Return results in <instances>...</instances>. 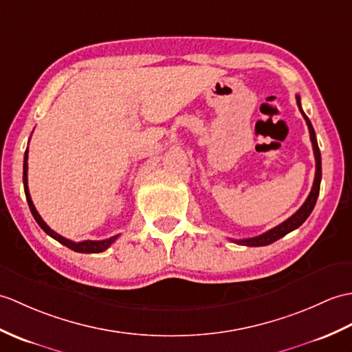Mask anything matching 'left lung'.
<instances>
[{"mask_svg":"<svg viewBox=\"0 0 352 352\" xmlns=\"http://www.w3.org/2000/svg\"><path fill=\"white\" fill-rule=\"evenodd\" d=\"M297 97V106L298 109L301 112V116L305 117L306 120V124L309 127V133H310V141H312V145H314V154H315V162H316V170H315V179H314V186H312V190H310L307 199L305 201L303 206H301L297 213H294L289 219L285 220V222H282L280 225H277L276 228H273V230H270L264 234H261L258 236H253V239H244V240H232L234 243L236 244H243V246H250V248H258V246H267V244H272L274 243L276 240L282 239V236H285L287 234H289L291 231L297 230V228L300 225H303L305 220L310 216V213H312V210L315 207L316 204V199H318V195H320V186H321V153H320V146H318V142H316V136H315V130L312 127V122L309 121L307 116L303 112V109H301V102H300V96H296Z\"/></svg>","mask_w":352,"mask_h":352,"instance_id":"obj_1","label":"left lung"}]
</instances>
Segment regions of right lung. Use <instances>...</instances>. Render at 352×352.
Wrapping results in <instances>:
<instances>
[{"label":"right lung","mask_w":352,"mask_h":352,"mask_svg":"<svg viewBox=\"0 0 352 352\" xmlns=\"http://www.w3.org/2000/svg\"><path fill=\"white\" fill-rule=\"evenodd\" d=\"M28 148L25 151V156H23V189H25V196H27V202H28V207L31 210V214L34 216L36 222L38 223V226L42 228V230L47 234L51 235L52 239H55L56 241H60L61 244H64L65 248H69L75 252H79V253H100V252H104L106 249H108L111 244L116 241L118 239V235H113L111 236V239H106V240H100V241H91V240H85V241H72V240H67L64 239V236H61L60 234H56L55 231H52L51 228H49L45 220L40 217V214L37 213V210L34 207V204H32L31 201V196H30V190H28Z\"/></svg>","instance_id":"add662e5"}]
</instances>
